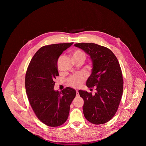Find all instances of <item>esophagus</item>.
<instances>
[{
	"label": "esophagus",
	"mask_w": 146,
	"mask_h": 146,
	"mask_svg": "<svg viewBox=\"0 0 146 146\" xmlns=\"http://www.w3.org/2000/svg\"><path fill=\"white\" fill-rule=\"evenodd\" d=\"M76 96H79V94H78V91L77 90L76 91Z\"/></svg>",
	"instance_id": "34e87169"
}]
</instances>
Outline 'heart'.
<instances>
[{
  "instance_id": "b5f03b06",
  "label": "heart",
  "mask_w": 146,
  "mask_h": 146,
  "mask_svg": "<svg viewBox=\"0 0 146 146\" xmlns=\"http://www.w3.org/2000/svg\"><path fill=\"white\" fill-rule=\"evenodd\" d=\"M73 57L74 60H83L85 61L86 59V55L82 51L80 50H76L73 52ZM85 77L82 74H76L70 76L68 79L69 84L73 88H78L84 81Z\"/></svg>"
}]
</instances>
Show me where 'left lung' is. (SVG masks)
Returning a JSON list of instances; mask_svg holds the SVG:
<instances>
[{
  "instance_id": "8db88e82",
  "label": "left lung",
  "mask_w": 146,
  "mask_h": 146,
  "mask_svg": "<svg viewBox=\"0 0 146 146\" xmlns=\"http://www.w3.org/2000/svg\"><path fill=\"white\" fill-rule=\"evenodd\" d=\"M74 46L89 54L93 64L86 84L88 88L95 87L96 92L93 95L78 91L84 101V117L94 124L105 123L116 113L122 95L123 81L118 60L110 49L104 46L86 43H76Z\"/></svg>"
}]
</instances>
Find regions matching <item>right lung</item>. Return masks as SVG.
<instances>
[{
	"label": "right lung",
	"instance_id": "right-lung-1",
	"mask_svg": "<svg viewBox=\"0 0 146 146\" xmlns=\"http://www.w3.org/2000/svg\"><path fill=\"white\" fill-rule=\"evenodd\" d=\"M73 43L41 47L32 58L25 75V88L30 105L38 119L49 127H56L67 120L76 91L66 87L59 92L54 90L59 76V56Z\"/></svg>",
	"mask_w": 146,
	"mask_h": 146
}]
</instances>
